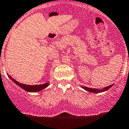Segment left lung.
I'll return each mask as SVG.
<instances>
[{"label": "left lung", "mask_w": 129, "mask_h": 129, "mask_svg": "<svg viewBox=\"0 0 129 129\" xmlns=\"http://www.w3.org/2000/svg\"><path fill=\"white\" fill-rule=\"evenodd\" d=\"M113 85H111L109 86H107L106 87L104 88V89H92V88H89V87H87L85 86H81L83 89H85V90L88 91V92H93V93H100V92H104V91H106L108 89H110L111 87Z\"/></svg>", "instance_id": "1"}]
</instances>
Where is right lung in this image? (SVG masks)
Returning a JSON list of instances; mask_svg holds the SVG:
<instances>
[{
    "label": "right lung",
    "instance_id": "obj_1",
    "mask_svg": "<svg viewBox=\"0 0 129 129\" xmlns=\"http://www.w3.org/2000/svg\"><path fill=\"white\" fill-rule=\"evenodd\" d=\"M8 77L10 78L11 79V80L14 82V83H15L17 85L20 87H21L22 89H23L24 90H25V91H27V92H39L40 90H43L44 89L47 87L48 86L49 83V82H46V83H44V84H41V85H25L24 84V83H20V82H17L16 80H15L14 78H13L11 76H10V75H8Z\"/></svg>",
    "mask_w": 129,
    "mask_h": 129
}]
</instances>
